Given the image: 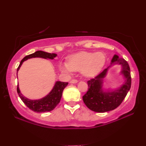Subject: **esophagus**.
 Here are the masks:
<instances>
[{
	"label": "esophagus",
	"instance_id": "1",
	"mask_svg": "<svg viewBox=\"0 0 146 146\" xmlns=\"http://www.w3.org/2000/svg\"><path fill=\"white\" fill-rule=\"evenodd\" d=\"M78 82V81L77 80L73 79V80H70V82L72 83V84H76V83H77Z\"/></svg>",
	"mask_w": 146,
	"mask_h": 146
}]
</instances>
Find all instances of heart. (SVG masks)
<instances>
[{
  "instance_id": "obj_1",
  "label": "heart",
  "mask_w": 146,
  "mask_h": 146,
  "mask_svg": "<svg viewBox=\"0 0 146 146\" xmlns=\"http://www.w3.org/2000/svg\"><path fill=\"white\" fill-rule=\"evenodd\" d=\"M105 63V56L102 52H81L70 56L68 62H61L60 68L66 74L82 71L85 76L91 77L100 71Z\"/></svg>"
}]
</instances>
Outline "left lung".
Wrapping results in <instances>:
<instances>
[{
  "label": "left lung",
  "mask_w": 146,
  "mask_h": 146,
  "mask_svg": "<svg viewBox=\"0 0 146 146\" xmlns=\"http://www.w3.org/2000/svg\"><path fill=\"white\" fill-rule=\"evenodd\" d=\"M111 64H118L122 66L121 73L123 74L125 82L117 90L113 91L103 92L102 79L106 75L108 70L111 66L96 76L94 78H92L87 82L88 90L83 96V101L90 110L96 112H106L113 110L119 106L126 96L127 92L131 88V78L130 68L128 63L122 58L117 55L113 56Z\"/></svg>",
  "instance_id": "obj_1"
}]
</instances>
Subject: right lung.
<instances>
[{
	"label": "right lung",
	"mask_w": 146,
	"mask_h": 146,
	"mask_svg": "<svg viewBox=\"0 0 146 146\" xmlns=\"http://www.w3.org/2000/svg\"><path fill=\"white\" fill-rule=\"evenodd\" d=\"M56 54L54 53H48L46 52L38 50L35 52V53L31 54L24 58L22 60L21 63L17 68V72L19 71L20 67L21 66L22 64L23 63L24 61L27 60L29 58H36V57H40L43 58H49V59H54V58L56 56ZM68 84V82H62L57 81L55 83L53 89L46 96L42 98L39 100H29L27 98L23 96V95L21 93L19 84L17 86V92L19 94V97L21 98L22 101L25 103V104L35 112H46V111H52V110L55 108V107L58 104V103L60 101V99L62 98V92L65 87Z\"/></svg>",
	"instance_id": "add662e5"
}]
</instances>
